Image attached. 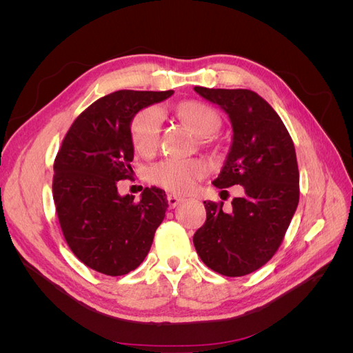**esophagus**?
I'll list each match as a JSON object with an SVG mask.
<instances>
[{"label": "esophagus", "mask_w": 353, "mask_h": 353, "mask_svg": "<svg viewBox=\"0 0 353 353\" xmlns=\"http://www.w3.org/2000/svg\"><path fill=\"white\" fill-rule=\"evenodd\" d=\"M184 199L183 197H178L175 194H168V205L169 208H176L179 203H183Z\"/></svg>", "instance_id": "1"}]
</instances>
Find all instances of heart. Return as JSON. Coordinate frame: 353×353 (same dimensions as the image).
<instances>
[{"label":"heart","instance_id":"1","mask_svg":"<svg viewBox=\"0 0 353 353\" xmlns=\"http://www.w3.org/2000/svg\"><path fill=\"white\" fill-rule=\"evenodd\" d=\"M179 116L197 135L206 137L219 126V116L210 105L190 100L179 104ZM163 112L157 105H148L138 112L131 122V140L140 153L154 152L160 140ZM208 174V165L200 159L168 157L148 168L147 176L153 184L174 193H188L199 179Z\"/></svg>","mask_w":353,"mask_h":353}]
</instances>
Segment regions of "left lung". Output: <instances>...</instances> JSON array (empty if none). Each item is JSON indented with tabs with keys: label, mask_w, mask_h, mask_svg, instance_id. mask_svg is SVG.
<instances>
[{
	"label": "left lung",
	"mask_w": 353,
	"mask_h": 353,
	"mask_svg": "<svg viewBox=\"0 0 353 353\" xmlns=\"http://www.w3.org/2000/svg\"><path fill=\"white\" fill-rule=\"evenodd\" d=\"M203 99L230 116L232 145L216 188L243 185L230 212L223 203L203 201L206 222L193 243L206 266L225 276L259 270L283 243L299 203V168L294 144L281 117L250 90L194 87Z\"/></svg>",
	"instance_id": "obj_1"
}]
</instances>
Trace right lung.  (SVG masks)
Listing matches in <instances>:
<instances>
[{"label":"right lung","instance_id":"obj_1","mask_svg":"<svg viewBox=\"0 0 353 353\" xmlns=\"http://www.w3.org/2000/svg\"><path fill=\"white\" fill-rule=\"evenodd\" d=\"M172 94L112 92L85 109L63 138L54 160L52 197L68 245L94 271L125 275L152 248L168 208L165 191L147 187L141 199L134 200L119 196L117 184L132 172V117Z\"/></svg>","mask_w":353,"mask_h":353}]
</instances>
